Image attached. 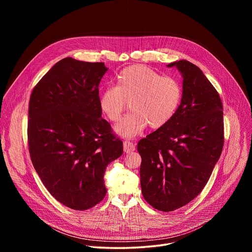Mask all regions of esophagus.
Wrapping results in <instances>:
<instances>
[{"mask_svg":"<svg viewBox=\"0 0 252 252\" xmlns=\"http://www.w3.org/2000/svg\"><path fill=\"white\" fill-rule=\"evenodd\" d=\"M135 150V146L130 141H124V151L126 154H129Z\"/></svg>","mask_w":252,"mask_h":252,"instance_id":"obj_1","label":"esophagus"}]
</instances>
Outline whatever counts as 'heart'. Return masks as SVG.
Segmentation results:
<instances>
[{
	"mask_svg": "<svg viewBox=\"0 0 252 252\" xmlns=\"http://www.w3.org/2000/svg\"><path fill=\"white\" fill-rule=\"evenodd\" d=\"M182 96V86L174 78L161 77L146 65L133 64L117 76L115 87L100 93L98 104L107 120L118 122L129 102L131 113L116 126L115 130L124 137L133 138L148 126L158 129L169 123Z\"/></svg>",
	"mask_w": 252,
	"mask_h": 252,
	"instance_id": "b5f03b06",
	"label": "heart"
}]
</instances>
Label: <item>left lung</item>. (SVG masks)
I'll return each mask as SVG.
<instances>
[{"instance_id": "obj_1", "label": "left lung", "mask_w": 252, "mask_h": 252, "mask_svg": "<svg viewBox=\"0 0 252 252\" xmlns=\"http://www.w3.org/2000/svg\"><path fill=\"white\" fill-rule=\"evenodd\" d=\"M183 77L178 109L164 126L137 143L141 192L156 209L172 211L203 189L223 148V112L219 93L189 61L168 63Z\"/></svg>"}]
</instances>
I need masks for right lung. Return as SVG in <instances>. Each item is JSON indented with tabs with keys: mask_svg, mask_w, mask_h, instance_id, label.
<instances>
[{
	"mask_svg": "<svg viewBox=\"0 0 252 252\" xmlns=\"http://www.w3.org/2000/svg\"><path fill=\"white\" fill-rule=\"evenodd\" d=\"M107 67L64 58L41 79L29 104L32 165L63 205L89 209L102 200L107 164L123 155V141L101 118L98 86Z\"/></svg>",
	"mask_w": 252,
	"mask_h": 252,
	"instance_id": "obj_1",
	"label": "right lung"
}]
</instances>
